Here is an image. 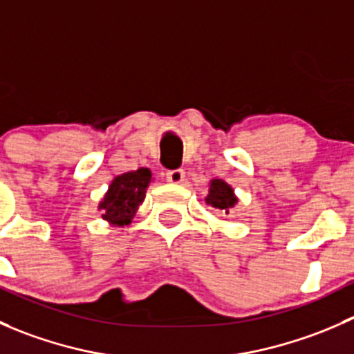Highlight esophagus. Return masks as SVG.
<instances>
[{"instance_id":"34e87169","label":"esophagus","mask_w":354,"mask_h":354,"mask_svg":"<svg viewBox=\"0 0 354 354\" xmlns=\"http://www.w3.org/2000/svg\"><path fill=\"white\" fill-rule=\"evenodd\" d=\"M166 180L169 181V183H174V185H180L185 181V171L183 169H171L166 173Z\"/></svg>"}]
</instances>
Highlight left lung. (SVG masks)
Listing matches in <instances>:
<instances>
[{"mask_svg": "<svg viewBox=\"0 0 354 354\" xmlns=\"http://www.w3.org/2000/svg\"><path fill=\"white\" fill-rule=\"evenodd\" d=\"M207 205L214 207V209L224 210L226 214H230V209H233L236 205L238 198L234 195L233 188L223 180H212L210 181L209 195L205 198Z\"/></svg>", "mask_w": 354, "mask_h": 354, "instance_id": "8db88e82", "label": "left lung"}]
</instances>
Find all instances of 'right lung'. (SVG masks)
Instances as JSON below:
<instances>
[{
    "label": "right lung",
    "mask_w": 354,
    "mask_h": 354,
    "mask_svg": "<svg viewBox=\"0 0 354 354\" xmlns=\"http://www.w3.org/2000/svg\"><path fill=\"white\" fill-rule=\"evenodd\" d=\"M152 180V173L147 167L123 173L116 176L109 185L108 194L104 195L99 209H102V219L109 221L116 226H124L131 223L135 210L145 198V190Z\"/></svg>",
    "instance_id": "obj_1"
}]
</instances>
